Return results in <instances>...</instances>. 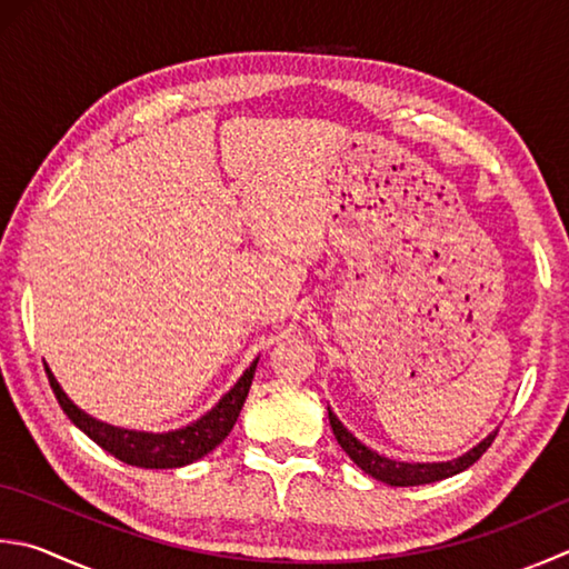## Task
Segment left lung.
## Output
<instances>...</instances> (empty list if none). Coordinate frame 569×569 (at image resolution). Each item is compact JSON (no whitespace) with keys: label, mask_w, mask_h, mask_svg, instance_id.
I'll list each match as a JSON object with an SVG mask.
<instances>
[{"label":"left lung","mask_w":569,"mask_h":569,"mask_svg":"<svg viewBox=\"0 0 569 569\" xmlns=\"http://www.w3.org/2000/svg\"><path fill=\"white\" fill-rule=\"evenodd\" d=\"M328 417H330L332 433H336V439L342 447V451L348 453L365 473H370L372 478H377V481H382L387 486H425V483H433V481H441V478L461 473L469 469V466H473L478 459H481L498 433V429H493L483 441H478L473 449H469L461 456H456V459H451V461H433V463L411 461L409 463V461L387 459V456H380L370 447H365L358 437H352V433L345 429V425L336 417V411H332L330 407H328Z\"/></svg>","instance_id":"1"}]
</instances>
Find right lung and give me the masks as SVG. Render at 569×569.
<instances>
[{"mask_svg": "<svg viewBox=\"0 0 569 569\" xmlns=\"http://www.w3.org/2000/svg\"><path fill=\"white\" fill-rule=\"evenodd\" d=\"M256 365H259V358L247 367V372L239 377L237 385H233L207 415L192 421V425L172 431H138L106 425V421L86 415L81 407H76L71 402L69 395L63 392L59 382H56L49 367L47 377L56 399H59L61 409L66 411V417H69L88 439H93L100 449L113 453L122 463L140 466V469H180V466L194 463L209 451H214L219 443L229 437V431L237 425L239 411L249 397Z\"/></svg>", "mask_w": 569, "mask_h": 569, "instance_id": "right-lung-1", "label": "right lung"}]
</instances>
